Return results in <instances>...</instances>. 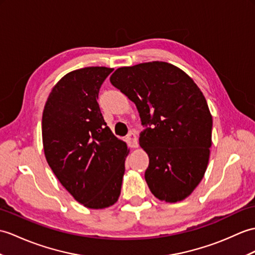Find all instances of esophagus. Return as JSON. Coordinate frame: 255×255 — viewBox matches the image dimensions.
<instances>
[{
    "label": "esophagus",
    "instance_id": "esophagus-1",
    "mask_svg": "<svg viewBox=\"0 0 255 255\" xmlns=\"http://www.w3.org/2000/svg\"><path fill=\"white\" fill-rule=\"evenodd\" d=\"M127 142L130 147H137L138 146V138L133 132H130L127 135Z\"/></svg>",
    "mask_w": 255,
    "mask_h": 255
}]
</instances>
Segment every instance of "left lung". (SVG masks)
Instances as JSON below:
<instances>
[{"mask_svg": "<svg viewBox=\"0 0 255 255\" xmlns=\"http://www.w3.org/2000/svg\"><path fill=\"white\" fill-rule=\"evenodd\" d=\"M111 84L137 106L139 143L149 155L145 181L154 197L175 203L202 180L212 145V115L199 87L165 62L117 68Z\"/></svg>", "mask_w": 255, "mask_h": 255, "instance_id": "left-lung-1", "label": "left lung"}]
</instances>
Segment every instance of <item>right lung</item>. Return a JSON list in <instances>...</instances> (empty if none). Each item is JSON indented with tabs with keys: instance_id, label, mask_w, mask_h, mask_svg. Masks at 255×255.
<instances>
[{
	"instance_id": "right-lung-1",
	"label": "right lung",
	"mask_w": 255,
	"mask_h": 255,
	"mask_svg": "<svg viewBox=\"0 0 255 255\" xmlns=\"http://www.w3.org/2000/svg\"><path fill=\"white\" fill-rule=\"evenodd\" d=\"M113 68L85 67L52 89L42 115L47 164L63 187L89 209H105L121 194L127 145L106 126L99 91Z\"/></svg>"
}]
</instances>
